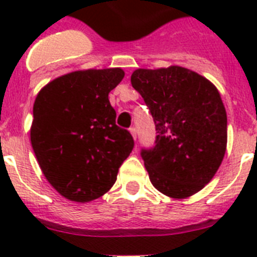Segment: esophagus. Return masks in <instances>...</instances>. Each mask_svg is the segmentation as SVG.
I'll return each mask as SVG.
<instances>
[{"label":"esophagus","mask_w":257,"mask_h":257,"mask_svg":"<svg viewBox=\"0 0 257 257\" xmlns=\"http://www.w3.org/2000/svg\"><path fill=\"white\" fill-rule=\"evenodd\" d=\"M129 132H131V135H132V137L136 140V137H137V132H136V128H129Z\"/></svg>","instance_id":"obj_1"}]
</instances>
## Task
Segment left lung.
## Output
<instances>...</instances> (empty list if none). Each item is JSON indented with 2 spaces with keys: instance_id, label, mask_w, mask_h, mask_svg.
Returning <instances> with one entry per match:
<instances>
[{
  "instance_id": "8db88e82",
  "label": "left lung",
  "mask_w": 257,
  "mask_h": 257,
  "mask_svg": "<svg viewBox=\"0 0 257 257\" xmlns=\"http://www.w3.org/2000/svg\"><path fill=\"white\" fill-rule=\"evenodd\" d=\"M132 86L156 125L152 149L141 157L153 187L172 199L201 191L227 149V112L209 80L183 66L136 69Z\"/></svg>"
}]
</instances>
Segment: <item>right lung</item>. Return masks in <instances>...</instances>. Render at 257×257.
Here are the masks:
<instances>
[{"instance_id":"add662e5","label":"right lung","mask_w":257,"mask_h":257,"mask_svg":"<svg viewBox=\"0 0 257 257\" xmlns=\"http://www.w3.org/2000/svg\"><path fill=\"white\" fill-rule=\"evenodd\" d=\"M120 68L76 70L54 78L33 105L30 141L42 173L65 199L88 203L110 189L135 145L116 125L109 92Z\"/></svg>"}]
</instances>
